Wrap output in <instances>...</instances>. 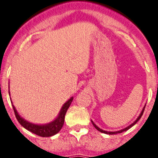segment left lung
I'll use <instances>...</instances> for the list:
<instances>
[{
    "mask_svg": "<svg viewBox=\"0 0 158 158\" xmlns=\"http://www.w3.org/2000/svg\"><path fill=\"white\" fill-rule=\"evenodd\" d=\"M145 106H146V105H145ZM145 106H144V107L143 108V110H142V111H141V113H140V115H139V117H138L137 119H136V120H135V122L132 123L131 125H129V126H127V127H126V128H125V129H123V130H119V131H112V132L106 131V130H102V129H100V128H99V127H98V126H97V125H95V124H94L93 120H92V123H93V125H94V127L96 128L97 130H98V131H100V132H102V133H104V134H106V135H116V134H120V133H122V132H124V131H126V130H129V129H130V128L132 127V126H134V125H135V124H136V123H137L138 121L139 120V119H140V118H141V116H142V115H143V111H144Z\"/></svg>",
    "mask_w": 158,
    "mask_h": 158,
    "instance_id": "8db88e82",
    "label": "left lung"
}]
</instances>
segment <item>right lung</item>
Segmentation results:
<instances>
[{
    "label": "right lung",
    "mask_w": 158,
    "mask_h": 158,
    "mask_svg": "<svg viewBox=\"0 0 158 158\" xmlns=\"http://www.w3.org/2000/svg\"><path fill=\"white\" fill-rule=\"evenodd\" d=\"M72 101H73V98H70L64 105L62 106L60 111L56 119H55L53 121L48 123V124H46V125H35L33 123L28 122L19 115V113L17 112L14 105L13 109L15 117L19 123L23 128H25L26 130H28V131H30V132L33 133L38 136H41V137H51V136H53L56 134H57L60 130H61L62 126L64 125V115H65V113H66L68 108L71 104Z\"/></svg>",
    "instance_id": "1"
}]
</instances>
